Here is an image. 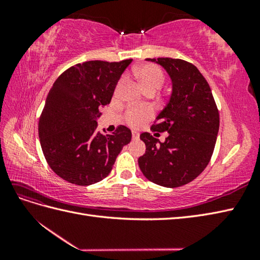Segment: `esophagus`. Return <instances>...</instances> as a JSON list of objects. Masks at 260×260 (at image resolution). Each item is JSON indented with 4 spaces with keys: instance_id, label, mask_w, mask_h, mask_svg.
Masks as SVG:
<instances>
[{
    "instance_id": "1",
    "label": "esophagus",
    "mask_w": 260,
    "mask_h": 260,
    "mask_svg": "<svg viewBox=\"0 0 260 260\" xmlns=\"http://www.w3.org/2000/svg\"><path fill=\"white\" fill-rule=\"evenodd\" d=\"M132 137H133V140H139V137H140V134H139V133H137V132L133 131V132H132Z\"/></svg>"
}]
</instances>
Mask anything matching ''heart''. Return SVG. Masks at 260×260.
Masks as SVG:
<instances>
[{
    "label": "heart",
    "instance_id": "b5f03b06",
    "mask_svg": "<svg viewBox=\"0 0 260 260\" xmlns=\"http://www.w3.org/2000/svg\"><path fill=\"white\" fill-rule=\"evenodd\" d=\"M133 74L139 79L141 85L147 92H155L162 88L165 82V76L162 69L155 64H144L141 67H135ZM124 84V78H121L116 86L115 93H117L120 87ZM152 110L148 107H131L125 112L124 119L128 125L133 127L141 126L145 120L151 118Z\"/></svg>",
    "mask_w": 260,
    "mask_h": 260
}]
</instances>
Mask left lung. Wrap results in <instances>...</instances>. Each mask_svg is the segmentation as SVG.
Masks as SVG:
<instances>
[{"label":"left lung","mask_w":260,"mask_h":260,"mask_svg":"<svg viewBox=\"0 0 260 260\" xmlns=\"http://www.w3.org/2000/svg\"><path fill=\"white\" fill-rule=\"evenodd\" d=\"M168 71L172 79L169 103L151 127L168 132L161 143L142 133L146 152L139 158L147 180L165 187H178L194 180L207 168L219 131V110L206 78L194 64L182 59H147Z\"/></svg>","instance_id":"1"}]
</instances>
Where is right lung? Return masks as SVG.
<instances>
[{
    "label": "right lung",
    "instance_id": "right-lung-1",
    "mask_svg": "<svg viewBox=\"0 0 260 260\" xmlns=\"http://www.w3.org/2000/svg\"><path fill=\"white\" fill-rule=\"evenodd\" d=\"M132 59L91 60L68 68L54 81L39 118V137L47 163L60 178L90 185L110 173L116 157L132 140L119 125L113 134L97 131L102 107L110 103Z\"/></svg>",
    "mask_w": 260,
    "mask_h": 260
}]
</instances>
